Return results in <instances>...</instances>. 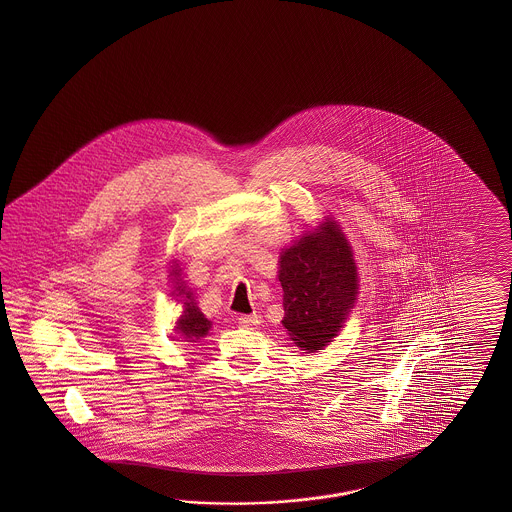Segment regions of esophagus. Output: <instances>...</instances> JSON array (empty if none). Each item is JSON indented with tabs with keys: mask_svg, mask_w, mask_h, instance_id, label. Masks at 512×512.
<instances>
[{
	"mask_svg": "<svg viewBox=\"0 0 512 512\" xmlns=\"http://www.w3.org/2000/svg\"><path fill=\"white\" fill-rule=\"evenodd\" d=\"M240 326L245 329H254L260 326V316L258 315H245L240 316Z\"/></svg>",
	"mask_w": 512,
	"mask_h": 512,
	"instance_id": "1",
	"label": "esophagus"
}]
</instances>
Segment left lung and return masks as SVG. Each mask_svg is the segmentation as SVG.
Segmentation results:
<instances>
[{"mask_svg": "<svg viewBox=\"0 0 512 512\" xmlns=\"http://www.w3.org/2000/svg\"><path fill=\"white\" fill-rule=\"evenodd\" d=\"M278 280L283 287L282 324L298 348H324L344 324L357 296V267L340 227L326 221L285 249Z\"/></svg>", "mask_w": 512, "mask_h": 512, "instance_id": "8db88e82", "label": "left lung"}]
</instances>
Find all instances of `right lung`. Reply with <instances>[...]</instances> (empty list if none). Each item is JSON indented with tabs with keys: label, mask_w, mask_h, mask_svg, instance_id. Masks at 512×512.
<instances>
[{
	"label": "right lung",
	"mask_w": 512,
	"mask_h": 512,
	"mask_svg": "<svg viewBox=\"0 0 512 512\" xmlns=\"http://www.w3.org/2000/svg\"><path fill=\"white\" fill-rule=\"evenodd\" d=\"M175 274H177V271H175ZM177 291H179V294H186V300L183 302L185 311H183V316L177 320V331L183 337L188 338V342H196L199 338L207 335L208 329H210V320H207L205 315L199 311V307L194 304V298H192L190 291H185V287L183 289L177 287Z\"/></svg>",
	"instance_id": "add662e5"
}]
</instances>
